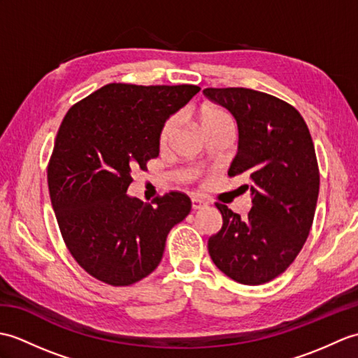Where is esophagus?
Instances as JSON below:
<instances>
[{"mask_svg": "<svg viewBox=\"0 0 358 358\" xmlns=\"http://www.w3.org/2000/svg\"><path fill=\"white\" fill-rule=\"evenodd\" d=\"M204 206H208V201L203 199V196H192V209L194 210H199V209H201V208H204Z\"/></svg>", "mask_w": 358, "mask_h": 358, "instance_id": "esophagus-1", "label": "esophagus"}]
</instances>
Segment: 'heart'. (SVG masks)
Segmentation results:
<instances>
[{
  "label": "heart",
  "instance_id": "1",
  "mask_svg": "<svg viewBox=\"0 0 358 358\" xmlns=\"http://www.w3.org/2000/svg\"><path fill=\"white\" fill-rule=\"evenodd\" d=\"M199 117L204 132H209L212 129H217L224 124H232L231 117L222 108H217L214 104H204L199 112ZM175 127H177V117H169L164 121L162 132H159V144L162 146H166L171 141Z\"/></svg>",
  "mask_w": 358,
  "mask_h": 358
}]
</instances>
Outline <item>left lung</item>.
I'll list each match as a JSON object with an SVG mask.
<instances>
[{"label":"left lung","instance_id":"1","mask_svg":"<svg viewBox=\"0 0 358 358\" xmlns=\"http://www.w3.org/2000/svg\"><path fill=\"white\" fill-rule=\"evenodd\" d=\"M209 100L238 126V150L227 175L245 173L252 208L240 217L222 203L223 226L208 241L212 262L243 285H263L299 255L314 222L320 172L313 138L294 106L246 87H208Z\"/></svg>","mask_w":358,"mask_h":358}]
</instances>
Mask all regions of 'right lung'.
Segmentation results:
<instances>
[{
	"label": "right lung",
	"instance_id": "right-lung-1",
	"mask_svg": "<svg viewBox=\"0 0 358 358\" xmlns=\"http://www.w3.org/2000/svg\"><path fill=\"white\" fill-rule=\"evenodd\" d=\"M199 86L112 83L67 110L48 166L52 208L83 269L110 286H129L159 264L167 234L191 212L186 194L143 203L129 196L132 172L158 157L164 121Z\"/></svg>",
	"mask_w": 358,
	"mask_h": 358
}]
</instances>
